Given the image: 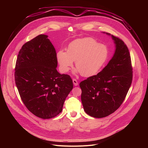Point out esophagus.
Wrapping results in <instances>:
<instances>
[{"instance_id":"obj_1","label":"esophagus","mask_w":148,"mask_h":148,"mask_svg":"<svg viewBox=\"0 0 148 148\" xmlns=\"http://www.w3.org/2000/svg\"><path fill=\"white\" fill-rule=\"evenodd\" d=\"M73 82L74 85L75 86H78V81H77L75 79H73Z\"/></svg>"}]
</instances>
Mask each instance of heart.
<instances>
[{
    "instance_id": "b5f03b06",
    "label": "heart",
    "mask_w": 148,
    "mask_h": 148,
    "mask_svg": "<svg viewBox=\"0 0 148 148\" xmlns=\"http://www.w3.org/2000/svg\"><path fill=\"white\" fill-rule=\"evenodd\" d=\"M108 56L107 47L99 44L92 38L77 39L69 45L67 52L59 50L57 58L62 73H67L75 61L74 73L84 77L96 74L102 67Z\"/></svg>"
}]
</instances>
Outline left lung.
<instances>
[{
  "label": "left lung",
  "instance_id": "8db88e82",
  "mask_svg": "<svg viewBox=\"0 0 148 148\" xmlns=\"http://www.w3.org/2000/svg\"><path fill=\"white\" fill-rule=\"evenodd\" d=\"M106 34L111 36L115 45L113 57L101 72L79 84L84 111L97 118L107 116L118 109L132 80L131 57L127 46L119 38Z\"/></svg>",
  "mask_w": 148,
  "mask_h": 148
}]
</instances>
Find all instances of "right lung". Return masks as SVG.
I'll list each match as a JSON object with an SVG mask.
<instances>
[{
  "instance_id": "obj_1",
  "label": "right lung",
  "mask_w": 148,
  "mask_h": 148,
  "mask_svg": "<svg viewBox=\"0 0 148 148\" xmlns=\"http://www.w3.org/2000/svg\"><path fill=\"white\" fill-rule=\"evenodd\" d=\"M57 67V54L47 35L27 42L17 56L14 78L20 96L26 108L42 119L58 115L73 88L70 75L60 74Z\"/></svg>"
}]
</instances>
